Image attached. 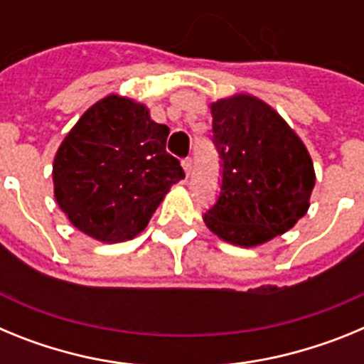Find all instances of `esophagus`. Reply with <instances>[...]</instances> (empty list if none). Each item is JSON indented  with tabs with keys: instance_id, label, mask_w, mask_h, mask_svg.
<instances>
[{
	"instance_id": "34e87169",
	"label": "esophagus",
	"mask_w": 364,
	"mask_h": 364,
	"mask_svg": "<svg viewBox=\"0 0 364 364\" xmlns=\"http://www.w3.org/2000/svg\"><path fill=\"white\" fill-rule=\"evenodd\" d=\"M182 167H184L186 175H191V171H193V159H191V156H188V159L182 160Z\"/></svg>"
}]
</instances>
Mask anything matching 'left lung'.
<instances>
[{
    "instance_id": "1",
    "label": "left lung",
    "mask_w": 364,
    "mask_h": 364,
    "mask_svg": "<svg viewBox=\"0 0 364 364\" xmlns=\"http://www.w3.org/2000/svg\"><path fill=\"white\" fill-rule=\"evenodd\" d=\"M220 191L205 226L226 242L257 246L304 217L315 184L301 138L264 102L237 95L211 104Z\"/></svg>"
}]
</instances>
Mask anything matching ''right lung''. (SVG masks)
Returning a JSON list of instances; mask_svg holds the SVG:
<instances>
[{
  "label": "right lung",
  "instance_id": "1",
  "mask_svg": "<svg viewBox=\"0 0 364 364\" xmlns=\"http://www.w3.org/2000/svg\"><path fill=\"white\" fill-rule=\"evenodd\" d=\"M169 127L111 95L83 112L54 159V197L74 228L102 242L142 233L184 169L166 151Z\"/></svg>",
  "mask_w": 364,
  "mask_h": 364
}]
</instances>
